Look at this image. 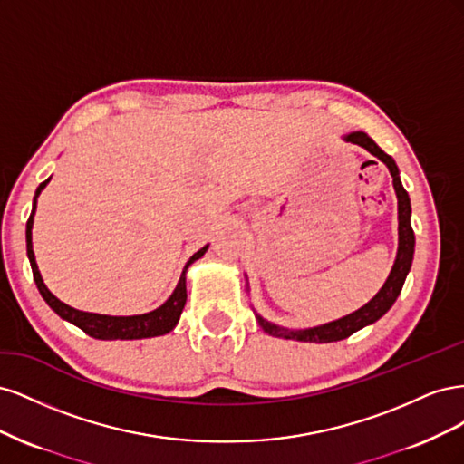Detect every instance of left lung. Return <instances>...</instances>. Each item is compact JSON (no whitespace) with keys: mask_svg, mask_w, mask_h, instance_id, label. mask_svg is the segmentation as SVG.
Returning a JSON list of instances; mask_svg holds the SVG:
<instances>
[{"mask_svg":"<svg viewBox=\"0 0 464 464\" xmlns=\"http://www.w3.org/2000/svg\"><path fill=\"white\" fill-rule=\"evenodd\" d=\"M344 139L348 143H354V145H360L366 150H370L373 157H377L379 160L385 162L391 176H392V186H395L397 199H399V251H397V259H395V265H392L389 278L385 280L383 288L379 290L366 305L360 307L358 312L350 314L343 319L327 323V325L314 327V329H304V331H288V329H280V327L273 325V323L263 319L261 315H256L261 329L265 333L273 334V336H278V339L302 341V343H334V341L348 339L350 334L356 333L362 327L370 325V323H375L379 317H383L391 310V305L395 304V300L399 298V294L402 290L406 275H409V271H411L412 256H414V230L411 227V199H409V193H406V189L401 184L399 168H397L395 160H392V157H389L385 150L379 149L373 139L368 137L363 131H354V133L346 135Z\"/></svg>","mask_w":464,"mask_h":464,"instance_id":"8db88e82","label":"left lung"}]
</instances>
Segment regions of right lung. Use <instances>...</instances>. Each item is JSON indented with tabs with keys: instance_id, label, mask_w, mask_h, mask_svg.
Returning <instances> with one entry per match:
<instances>
[{
	"instance_id": "add662e5",
	"label": "right lung",
	"mask_w": 464,
	"mask_h": 464,
	"mask_svg": "<svg viewBox=\"0 0 464 464\" xmlns=\"http://www.w3.org/2000/svg\"><path fill=\"white\" fill-rule=\"evenodd\" d=\"M48 181H50V178L46 181H42V184L38 186L36 195H34L33 213L29 217V222H26V256H29V261H31V266H33L34 283H36V286H38V290L42 294V298L46 300V304L62 319L73 323V325H77L81 331H85L89 336H92V339L131 341V339H149V336H159V334L170 333L176 327V323L179 321L181 310H184V305H186V298H188V294H186V271H188V266L195 259L203 257L208 246L201 247L198 254L191 256V259L184 266V271H181L179 283H178L174 294L159 307V310H154L150 314H143V315H131V317H110V315H98V314L79 312V310H75V307L60 302L46 288L44 280H42V276H40L36 259H34V251H33V217H34V208H36V198L40 195V191L46 188Z\"/></svg>"
}]
</instances>
